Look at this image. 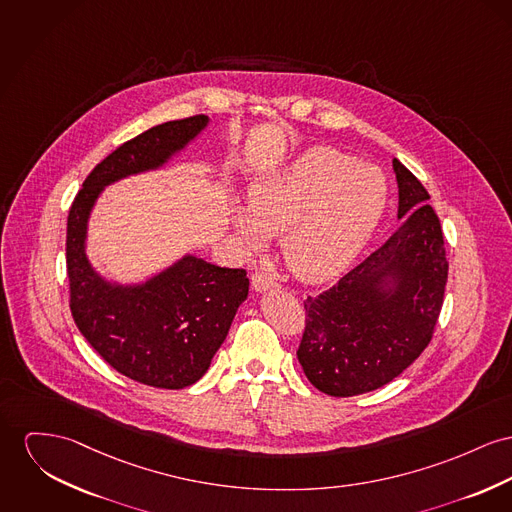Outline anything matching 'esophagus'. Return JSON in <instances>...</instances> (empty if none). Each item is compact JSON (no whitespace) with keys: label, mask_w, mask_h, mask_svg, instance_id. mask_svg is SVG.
Instances as JSON below:
<instances>
[{"label":"esophagus","mask_w":512,"mask_h":512,"mask_svg":"<svg viewBox=\"0 0 512 512\" xmlns=\"http://www.w3.org/2000/svg\"><path fill=\"white\" fill-rule=\"evenodd\" d=\"M252 287H254V291H268V289L277 287V283L266 273L254 272L252 273Z\"/></svg>","instance_id":"34e87169"}]
</instances>
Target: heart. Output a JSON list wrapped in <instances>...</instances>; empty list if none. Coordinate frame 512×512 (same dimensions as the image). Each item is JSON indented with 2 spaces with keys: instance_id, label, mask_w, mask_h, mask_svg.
<instances>
[{
  "instance_id": "heart-1",
  "label": "heart",
  "mask_w": 512,
  "mask_h": 512,
  "mask_svg": "<svg viewBox=\"0 0 512 512\" xmlns=\"http://www.w3.org/2000/svg\"><path fill=\"white\" fill-rule=\"evenodd\" d=\"M388 202V180L375 165L332 147H314L248 192L233 229L248 248L282 235L281 254L293 275L322 283L340 275L373 237Z\"/></svg>"
}]
</instances>
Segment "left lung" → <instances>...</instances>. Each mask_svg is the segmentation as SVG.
Here are the masks:
<instances>
[{
    "mask_svg": "<svg viewBox=\"0 0 512 512\" xmlns=\"http://www.w3.org/2000/svg\"><path fill=\"white\" fill-rule=\"evenodd\" d=\"M398 219L404 225L328 291L305 301L297 349L312 386L336 398L376 390L433 338L448 277L443 229L423 184L398 161Z\"/></svg>",
    "mask_w": 512,
    "mask_h": 512,
    "instance_id": "1",
    "label": "left lung"
}]
</instances>
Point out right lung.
Masks as SVG:
<instances>
[{
  "label": "right lung",
  "instance_id": "obj_1",
  "mask_svg": "<svg viewBox=\"0 0 512 512\" xmlns=\"http://www.w3.org/2000/svg\"><path fill=\"white\" fill-rule=\"evenodd\" d=\"M207 122L204 114L172 120L122 143L85 178L69 209L71 316L112 369L153 388L178 390L205 375L248 295V277L184 256L145 283H110L87 260V221L104 186L163 167Z\"/></svg>",
  "mask_w": 512,
  "mask_h": 512
}]
</instances>
